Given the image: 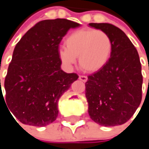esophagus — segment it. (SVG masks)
<instances>
[{
  "instance_id": "1",
  "label": "esophagus",
  "mask_w": 149,
  "mask_h": 149,
  "mask_svg": "<svg viewBox=\"0 0 149 149\" xmlns=\"http://www.w3.org/2000/svg\"><path fill=\"white\" fill-rule=\"evenodd\" d=\"M79 79L82 81V82H86L87 80H88V77H86V76H79Z\"/></svg>"
}]
</instances>
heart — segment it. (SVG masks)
Here are the masks:
<instances>
[{
	"mask_svg": "<svg viewBox=\"0 0 149 149\" xmlns=\"http://www.w3.org/2000/svg\"><path fill=\"white\" fill-rule=\"evenodd\" d=\"M65 48L58 52L60 60L72 66L78 58L79 65L88 72H96L108 63L112 52V40L108 33L96 29H78L65 40Z\"/></svg>",
	"mask_w": 149,
	"mask_h": 149,
	"instance_id": "1",
	"label": "heart"
}]
</instances>
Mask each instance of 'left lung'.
Segmentation results:
<instances>
[{"instance_id": "1", "label": "left lung", "mask_w": 149, "mask_h": 149, "mask_svg": "<svg viewBox=\"0 0 149 149\" xmlns=\"http://www.w3.org/2000/svg\"><path fill=\"white\" fill-rule=\"evenodd\" d=\"M108 33L112 52L108 63L88 77L85 97L88 113L97 124L110 127L125 123L141 101L142 75L140 58L128 36L109 23H90Z\"/></svg>"}]
</instances>
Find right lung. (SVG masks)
I'll return each instance as SVG.
<instances>
[{
    "instance_id": "right-lung-1",
    "label": "right lung",
    "mask_w": 149,
    "mask_h": 149,
    "mask_svg": "<svg viewBox=\"0 0 149 149\" xmlns=\"http://www.w3.org/2000/svg\"><path fill=\"white\" fill-rule=\"evenodd\" d=\"M78 26L66 19H45L15 45L4 82L6 97L1 90L0 98L21 123L43 127L56 120L60 97L78 78L61 70L58 46L67 32Z\"/></svg>"
}]
</instances>
